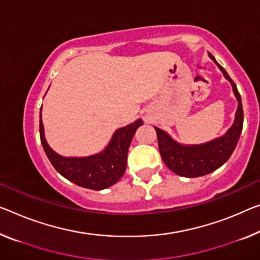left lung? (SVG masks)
<instances>
[{
	"label": "left lung",
	"instance_id": "8db88e82",
	"mask_svg": "<svg viewBox=\"0 0 260 260\" xmlns=\"http://www.w3.org/2000/svg\"><path fill=\"white\" fill-rule=\"evenodd\" d=\"M209 57L216 62L213 55L209 54ZM216 65L223 72L224 77L231 82L234 93L238 100L236 118L228 133L222 137L202 144V145L183 146L174 142L165 131L160 130L159 127H154L157 131L158 147L162 161L172 172L178 175H182V177H202V175L211 173L218 167H221L233 154L242 133L244 114H243L241 95H239L233 79L229 77L225 70L218 62H216Z\"/></svg>",
	"mask_w": 260,
	"mask_h": 260
}]
</instances>
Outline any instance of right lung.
Returning <instances> with one entry per match:
<instances>
[{"label": "right lung", "mask_w": 260, "mask_h": 260, "mask_svg": "<svg viewBox=\"0 0 260 260\" xmlns=\"http://www.w3.org/2000/svg\"><path fill=\"white\" fill-rule=\"evenodd\" d=\"M142 124L143 122L138 119L133 124L118 129L103 152L86 158L62 157L51 149L44 137L42 108L41 118H39V134L47 158L63 178L85 188L101 190L113 186L124 174L127 150L136 130Z\"/></svg>", "instance_id": "obj_1"}]
</instances>
